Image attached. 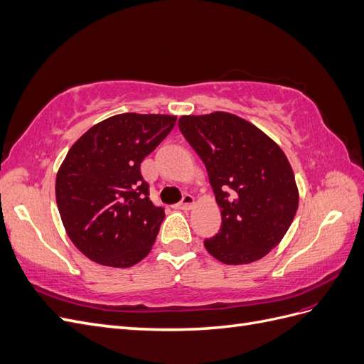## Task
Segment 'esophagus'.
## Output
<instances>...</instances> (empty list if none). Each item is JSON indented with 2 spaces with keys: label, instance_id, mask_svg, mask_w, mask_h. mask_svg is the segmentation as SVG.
Wrapping results in <instances>:
<instances>
[{
  "label": "esophagus",
  "instance_id": "1",
  "mask_svg": "<svg viewBox=\"0 0 364 364\" xmlns=\"http://www.w3.org/2000/svg\"><path fill=\"white\" fill-rule=\"evenodd\" d=\"M193 205H194V197L190 196V194H185L182 197V200L178 205H176V208H179V209H191Z\"/></svg>",
  "mask_w": 364,
  "mask_h": 364
}]
</instances>
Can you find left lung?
<instances>
[{
  "instance_id": "obj_1",
  "label": "left lung",
  "mask_w": 364,
  "mask_h": 364,
  "mask_svg": "<svg viewBox=\"0 0 364 364\" xmlns=\"http://www.w3.org/2000/svg\"><path fill=\"white\" fill-rule=\"evenodd\" d=\"M179 129L203 161L222 209V226L203 241L206 250L234 266L267 255L299 203L287 156L258 127L228 112L181 117Z\"/></svg>"
}]
</instances>
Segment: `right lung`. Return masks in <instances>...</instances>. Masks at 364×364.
<instances>
[{
    "label": "right lung",
    "mask_w": 364,
    "mask_h": 364,
    "mask_svg": "<svg viewBox=\"0 0 364 364\" xmlns=\"http://www.w3.org/2000/svg\"><path fill=\"white\" fill-rule=\"evenodd\" d=\"M174 124L173 115L119 114L70 149L56 178V202L68 237L90 259L124 269L147 257L165 213L150 200L141 162Z\"/></svg>",
    "instance_id": "obj_1"
}]
</instances>
